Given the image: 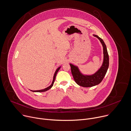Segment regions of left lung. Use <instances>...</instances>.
<instances>
[{
    "instance_id": "obj_1",
    "label": "left lung",
    "mask_w": 131,
    "mask_h": 131,
    "mask_svg": "<svg viewBox=\"0 0 131 131\" xmlns=\"http://www.w3.org/2000/svg\"><path fill=\"white\" fill-rule=\"evenodd\" d=\"M93 36L100 40L103 47L104 61L101 68L95 74L92 75L85 76L80 72L77 67L70 64L71 72L75 82L78 85L84 87H90L99 84L103 80L109 66V56L105 43L99 36L96 35Z\"/></svg>"
}]
</instances>
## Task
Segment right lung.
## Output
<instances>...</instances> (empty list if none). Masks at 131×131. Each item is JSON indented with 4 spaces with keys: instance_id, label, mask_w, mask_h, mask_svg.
Returning a JSON list of instances; mask_svg holds the SVG:
<instances>
[{
    "instance_id": "add662e5",
    "label": "right lung",
    "mask_w": 131,
    "mask_h": 131,
    "mask_svg": "<svg viewBox=\"0 0 131 131\" xmlns=\"http://www.w3.org/2000/svg\"><path fill=\"white\" fill-rule=\"evenodd\" d=\"M60 68V67H59V68H58V69L56 70V72H55V74H54V77H53V82H52V83H51V85H50L49 87H47L46 88H45V89H42V90H31V91H33V92H45V91H47V90H49V89H50V88L52 87V86H53V84H54V82H55V78H56V76L57 73V72H58V71L59 70Z\"/></svg>"
}]
</instances>
